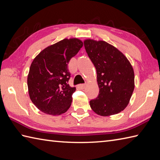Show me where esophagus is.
Instances as JSON below:
<instances>
[{
  "instance_id": "34e87169",
  "label": "esophagus",
  "mask_w": 160,
  "mask_h": 160,
  "mask_svg": "<svg viewBox=\"0 0 160 160\" xmlns=\"http://www.w3.org/2000/svg\"><path fill=\"white\" fill-rule=\"evenodd\" d=\"M86 86H87L86 84H79V85H78V87L80 89H84V88H85Z\"/></svg>"
}]
</instances>
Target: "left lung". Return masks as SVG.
<instances>
[{"label":"left lung","instance_id":"8db88e82","mask_svg":"<svg viewBox=\"0 0 160 160\" xmlns=\"http://www.w3.org/2000/svg\"><path fill=\"white\" fill-rule=\"evenodd\" d=\"M84 45L96 67L99 94L90 101L96 114L110 116L127 107L135 87L131 64L123 53L104 40L86 39Z\"/></svg>","mask_w":160,"mask_h":160}]
</instances>
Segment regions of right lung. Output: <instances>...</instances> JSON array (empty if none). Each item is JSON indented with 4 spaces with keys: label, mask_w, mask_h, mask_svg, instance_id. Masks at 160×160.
Returning a JSON list of instances; mask_svg holds the SVG:
<instances>
[{
    "label": "right lung",
    "mask_w": 160,
    "mask_h": 160,
    "mask_svg": "<svg viewBox=\"0 0 160 160\" xmlns=\"http://www.w3.org/2000/svg\"><path fill=\"white\" fill-rule=\"evenodd\" d=\"M82 46L80 39L64 38L46 47L32 61L28 76V92L40 111L58 115L69 108L76 89L68 84V64Z\"/></svg>",
    "instance_id": "right-lung-1"
}]
</instances>
